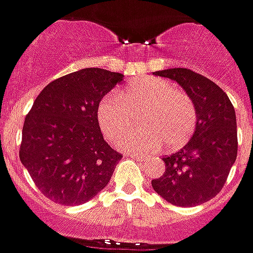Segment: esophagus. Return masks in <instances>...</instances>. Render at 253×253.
Masks as SVG:
<instances>
[{
  "instance_id": "1",
  "label": "esophagus",
  "mask_w": 253,
  "mask_h": 253,
  "mask_svg": "<svg viewBox=\"0 0 253 253\" xmlns=\"http://www.w3.org/2000/svg\"><path fill=\"white\" fill-rule=\"evenodd\" d=\"M128 157L138 159V160H144V159H146V156H144V155H139V153H131V155H128Z\"/></svg>"
}]
</instances>
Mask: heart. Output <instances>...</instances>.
<instances>
[{
    "label": "heart",
    "mask_w": 253,
    "mask_h": 253,
    "mask_svg": "<svg viewBox=\"0 0 253 253\" xmlns=\"http://www.w3.org/2000/svg\"><path fill=\"white\" fill-rule=\"evenodd\" d=\"M141 109L145 112L139 123L145 127L128 130L118 139L123 151L157 152L164 145L176 149L188 141L196 126V109L186 93L163 78L142 77L98 102L97 122L102 135L114 141Z\"/></svg>",
    "instance_id": "heart-1"
}]
</instances>
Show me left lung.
<instances>
[{
	"label": "left lung",
	"instance_id": "8db88e82",
	"mask_svg": "<svg viewBox=\"0 0 253 253\" xmlns=\"http://www.w3.org/2000/svg\"><path fill=\"white\" fill-rule=\"evenodd\" d=\"M153 75L175 81L196 109V130L182 149L164 156L166 171L152 181L164 200L194 207L215 197L237 159V122L234 107L218 84L188 68H169Z\"/></svg>",
	"mask_w": 253,
	"mask_h": 253
}]
</instances>
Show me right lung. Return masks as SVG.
Listing matches in <instances>:
<instances>
[{"mask_svg": "<svg viewBox=\"0 0 253 253\" xmlns=\"http://www.w3.org/2000/svg\"><path fill=\"white\" fill-rule=\"evenodd\" d=\"M122 81L119 72L84 68L50 82L35 98L19 153L47 199L78 206L108 185L122 155L104 139L97 107Z\"/></svg>", "mask_w": 253, "mask_h": 253, "instance_id": "obj_1", "label": "right lung"}]
</instances>
